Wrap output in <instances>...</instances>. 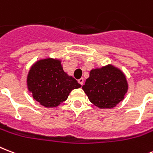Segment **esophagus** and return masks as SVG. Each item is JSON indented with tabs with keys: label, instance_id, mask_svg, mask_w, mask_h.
<instances>
[{
	"label": "esophagus",
	"instance_id": "34e87169",
	"mask_svg": "<svg viewBox=\"0 0 153 153\" xmlns=\"http://www.w3.org/2000/svg\"><path fill=\"white\" fill-rule=\"evenodd\" d=\"M78 81H79V83H80V84L83 85V82H84V79H82V78H81V79H79V80H78Z\"/></svg>",
	"mask_w": 153,
	"mask_h": 153
}]
</instances>
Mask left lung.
<instances>
[{
	"instance_id": "left-lung-1",
	"label": "left lung",
	"mask_w": 153,
	"mask_h": 153,
	"mask_svg": "<svg viewBox=\"0 0 153 153\" xmlns=\"http://www.w3.org/2000/svg\"><path fill=\"white\" fill-rule=\"evenodd\" d=\"M82 88L93 104L100 109H107L115 108L124 100L128 83L120 69L108 64L92 69Z\"/></svg>"
}]
</instances>
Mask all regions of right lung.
<instances>
[{
	"label": "right lung",
	"instance_id": "1",
	"mask_svg": "<svg viewBox=\"0 0 153 153\" xmlns=\"http://www.w3.org/2000/svg\"><path fill=\"white\" fill-rule=\"evenodd\" d=\"M29 92L45 108H55L66 101L72 90L81 85L63 71L61 59L46 58L35 62L26 78Z\"/></svg>",
	"mask_w": 153,
	"mask_h": 153
}]
</instances>
